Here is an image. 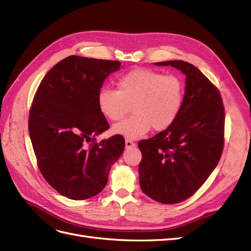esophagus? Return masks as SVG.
I'll list each match as a JSON object with an SVG mask.
<instances>
[{"instance_id":"obj_1","label":"esophagus","mask_w":251,"mask_h":251,"mask_svg":"<svg viewBox=\"0 0 251 251\" xmlns=\"http://www.w3.org/2000/svg\"><path fill=\"white\" fill-rule=\"evenodd\" d=\"M136 147V143L131 139H126V149H132Z\"/></svg>"}]
</instances>
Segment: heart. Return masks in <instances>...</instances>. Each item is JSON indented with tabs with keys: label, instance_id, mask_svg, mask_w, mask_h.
Here are the masks:
<instances>
[{
	"label": "heart",
	"instance_id": "heart-1",
	"mask_svg": "<svg viewBox=\"0 0 251 251\" xmlns=\"http://www.w3.org/2000/svg\"><path fill=\"white\" fill-rule=\"evenodd\" d=\"M183 93L179 77L140 68L123 75L117 81V91L102 88L97 94V105L105 118L119 121L132 104L134 115L113 126L112 132L137 139L151 126L155 131L170 127L179 115Z\"/></svg>",
	"mask_w": 251,
	"mask_h": 251
}]
</instances>
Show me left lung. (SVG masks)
Returning <instances> with one entry per match:
<instances>
[{"label":"left lung","instance_id":"obj_1","mask_svg":"<svg viewBox=\"0 0 251 251\" xmlns=\"http://www.w3.org/2000/svg\"><path fill=\"white\" fill-rule=\"evenodd\" d=\"M185 75L179 115L166 130L138 143L142 154L139 183L151 199L175 204L193 196L221 158L225 113L221 95L209 79L184 60H166Z\"/></svg>","mask_w":251,"mask_h":251}]
</instances>
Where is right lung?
<instances>
[{
	"label": "right lung",
	"instance_id": "add662e5",
	"mask_svg": "<svg viewBox=\"0 0 251 251\" xmlns=\"http://www.w3.org/2000/svg\"><path fill=\"white\" fill-rule=\"evenodd\" d=\"M120 66L118 60L71 55L53 67L37 88L29 114L30 139L43 177L69 199L100 194L125 150L121 135L94 142L109 128L97 94Z\"/></svg>",
	"mask_w": 251,
	"mask_h": 251
}]
</instances>
